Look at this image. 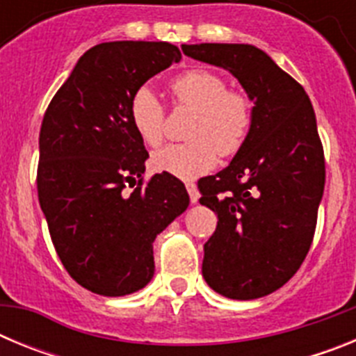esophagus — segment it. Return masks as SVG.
Masks as SVG:
<instances>
[{
    "label": "esophagus",
    "mask_w": 356,
    "mask_h": 356,
    "mask_svg": "<svg viewBox=\"0 0 356 356\" xmlns=\"http://www.w3.org/2000/svg\"><path fill=\"white\" fill-rule=\"evenodd\" d=\"M185 188H187L188 197H191V203H197V200H200V193H197L196 184H193V181H187V184H185Z\"/></svg>",
    "instance_id": "34e87169"
}]
</instances>
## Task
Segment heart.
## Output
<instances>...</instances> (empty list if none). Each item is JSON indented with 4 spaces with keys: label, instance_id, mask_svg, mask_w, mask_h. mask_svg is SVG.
<instances>
[{
    "label": "heart",
    "instance_id": "b5f03b06",
    "mask_svg": "<svg viewBox=\"0 0 356 356\" xmlns=\"http://www.w3.org/2000/svg\"><path fill=\"white\" fill-rule=\"evenodd\" d=\"M176 106L194 110L188 122L191 140L156 151L151 163L160 172L194 180L213 169L217 155H237L253 127V99L209 69H191L171 81ZM131 127L146 146L159 147L165 139V106L155 90L143 85L128 105Z\"/></svg>",
    "mask_w": 356,
    "mask_h": 356
}]
</instances>
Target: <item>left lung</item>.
Wrapping results in <instances>:
<instances>
[{
  "label": "left lung",
  "instance_id": "left-lung-1",
  "mask_svg": "<svg viewBox=\"0 0 356 356\" xmlns=\"http://www.w3.org/2000/svg\"><path fill=\"white\" fill-rule=\"evenodd\" d=\"M191 58L228 69L253 99V127L228 168L197 181L217 213L205 242L203 278L232 300H257L285 285L314 241L325 151L308 94L250 44H184Z\"/></svg>",
  "mask_w": 356,
  "mask_h": 356
}]
</instances>
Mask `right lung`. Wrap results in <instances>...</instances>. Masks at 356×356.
Returning <instances> with one entry per match:
<instances>
[{
  "instance_id": "add662e5",
  "label": "right lung",
  "mask_w": 356,
  "mask_h": 356,
  "mask_svg": "<svg viewBox=\"0 0 356 356\" xmlns=\"http://www.w3.org/2000/svg\"><path fill=\"white\" fill-rule=\"evenodd\" d=\"M181 60L169 42L115 40L80 56L44 114L37 193L58 259L76 284L127 296L153 278V241L188 207L169 172L144 181L147 155L130 97Z\"/></svg>"
}]
</instances>
